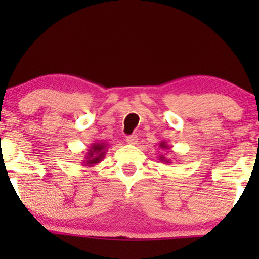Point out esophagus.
Segmentation results:
<instances>
[{
	"instance_id": "obj_1",
	"label": "esophagus",
	"mask_w": 259,
	"mask_h": 259,
	"mask_svg": "<svg viewBox=\"0 0 259 259\" xmlns=\"http://www.w3.org/2000/svg\"><path fill=\"white\" fill-rule=\"evenodd\" d=\"M138 137L137 136H128L126 138V141L127 143H128L130 145H136V144H138Z\"/></svg>"
}]
</instances>
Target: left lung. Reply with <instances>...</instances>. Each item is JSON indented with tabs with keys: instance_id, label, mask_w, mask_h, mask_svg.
Here are the masks:
<instances>
[{
	"instance_id": "8db88e82",
	"label": "left lung",
	"mask_w": 259,
	"mask_h": 259,
	"mask_svg": "<svg viewBox=\"0 0 259 259\" xmlns=\"http://www.w3.org/2000/svg\"><path fill=\"white\" fill-rule=\"evenodd\" d=\"M159 146H160L162 150H168V147H169L168 145L165 143V141H161ZM159 160H160L161 162H164V164H171V160H169V159H167V158H165L164 155H160V157H159Z\"/></svg>"
}]
</instances>
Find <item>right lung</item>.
<instances>
[{"label": "right lung", "mask_w": 259, "mask_h": 259, "mask_svg": "<svg viewBox=\"0 0 259 259\" xmlns=\"http://www.w3.org/2000/svg\"><path fill=\"white\" fill-rule=\"evenodd\" d=\"M108 146H109L108 144L102 143V141H95V143L92 144L91 147L87 150L86 155H84L83 160L81 161V164L83 166L92 167V166L101 162L102 159L105 158Z\"/></svg>", "instance_id": "right-lung-1"}]
</instances>
